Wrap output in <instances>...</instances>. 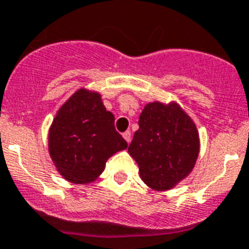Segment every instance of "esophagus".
Masks as SVG:
<instances>
[{
	"label": "esophagus",
	"instance_id": "34e87169",
	"mask_svg": "<svg viewBox=\"0 0 249 249\" xmlns=\"http://www.w3.org/2000/svg\"><path fill=\"white\" fill-rule=\"evenodd\" d=\"M123 137H124V139L126 140L127 142H130V140H131V133L129 130L127 131H125L124 134H123Z\"/></svg>",
	"mask_w": 249,
	"mask_h": 249
}]
</instances>
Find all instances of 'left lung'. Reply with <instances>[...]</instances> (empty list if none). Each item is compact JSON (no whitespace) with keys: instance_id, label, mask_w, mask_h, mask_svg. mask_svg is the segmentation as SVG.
I'll list each match as a JSON object with an SVG mask.
<instances>
[{"instance_id":"obj_1","label":"left lung","mask_w":249,"mask_h":249,"mask_svg":"<svg viewBox=\"0 0 249 249\" xmlns=\"http://www.w3.org/2000/svg\"><path fill=\"white\" fill-rule=\"evenodd\" d=\"M142 181L166 190L192 172L199 153V137L192 119L177 104H148L140 114L139 130L129 145Z\"/></svg>"}]
</instances>
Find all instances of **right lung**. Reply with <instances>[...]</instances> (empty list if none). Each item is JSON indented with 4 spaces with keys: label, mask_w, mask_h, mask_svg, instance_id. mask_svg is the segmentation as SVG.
<instances>
[{
    "label": "right lung",
    "mask_w": 249,
    "mask_h": 249,
    "mask_svg": "<svg viewBox=\"0 0 249 249\" xmlns=\"http://www.w3.org/2000/svg\"><path fill=\"white\" fill-rule=\"evenodd\" d=\"M114 122L100 95L85 89H80L60 107L50 127L49 151L66 180L75 184L95 180L107 159L127 148Z\"/></svg>",
    "instance_id": "obj_1"
}]
</instances>
